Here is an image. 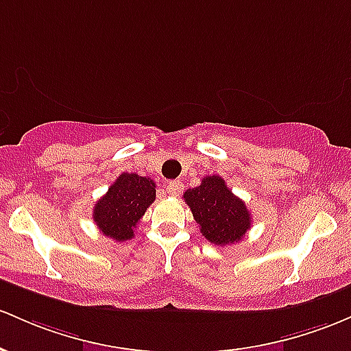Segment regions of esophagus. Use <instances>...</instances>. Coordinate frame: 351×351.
Masks as SVG:
<instances>
[{"instance_id":"obj_1","label":"esophagus","mask_w":351,"mask_h":351,"mask_svg":"<svg viewBox=\"0 0 351 351\" xmlns=\"http://www.w3.org/2000/svg\"><path fill=\"white\" fill-rule=\"evenodd\" d=\"M183 191V184L178 180H171V182L167 183V193L171 196H178Z\"/></svg>"}]
</instances>
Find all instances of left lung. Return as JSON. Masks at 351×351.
Here are the masks:
<instances>
[{
  "mask_svg": "<svg viewBox=\"0 0 351 351\" xmlns=\"http://www.w3.org/2000/svg\"><path fill=\"white\" fill-rule=\"evenodd\" d=\"M183 198L199 232L213 245L237 243L252 228V215L245 202L232 193L221 176H205L199 186L184 191Z\"/></svg>",
  "mask_w": 351,
  "mask_h": 351,
  "instance_id": "8db88e82",
  "label": "left lung"
}]
</instances>
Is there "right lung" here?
<instances>
[{
  "label": "right lung",
  "instance_id": "obj_1",
  "mask_svg": "<svg viewBox=\"0 0 351 351\" xmlns=\"http://www.w3.org/2000/svg\"><path fill=\"white\" fill-rule=\"evenodd\" d=\"M155 188L152 178L136 173H121L93 208V221L99 232L114 241L133 238L146 208L155 202Z\"/></svg>",
  "mask_w": 351,
  "mask_h": 351
}]
</instances>
